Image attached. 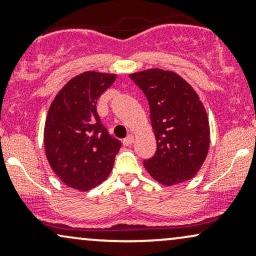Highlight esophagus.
Wrapping results in <instances>:
<instances>
[{
    "label": "esophagus",
    "mask_w": 256,
    "mask_h": 256,
    "mask_svg": "<svg viewBox=\"0 0 256 256\" xmlns=\"http://www.w3.org/2000/svg\"><path fill=\"white\" fill-rule=\"evenodd\" d=\"M134 142V134H128V136L126 137L124 140H122V143H124V146H131Z\"/></svg>",
    "instance_id": "34e87169"
}]
</instances>
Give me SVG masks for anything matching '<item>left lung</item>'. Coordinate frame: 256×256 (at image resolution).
<instances>
[{"label": "left lung", "instance_id": "left-lung-1", "mask_svg": "<svg viewBox=\"0 0 256 256\" xmlns=\"http://www.w3.org/2000/svg\"><path fill=\"white\" fill-rule=\"evenodd\" d=\"M144 92L156 152L143 162L155 180L176 185L194 178L210 150V122L198 92L172 71L150 68L130 74Z\"/></svg>", "mask_w": 256, "mask_h": 256}]
</instances>
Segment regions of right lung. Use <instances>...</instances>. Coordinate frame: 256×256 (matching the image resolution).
<instances>
[{
	"mask_svg": "<svg viewBox=\"0 0 256 256\" xmlns=\"http://www.w3.org/2000/svg\"><path fill=\"white\" fill-rule=\"evenodd\" d=\"M116 74L88 71L67 82L49 107L44 125L48 162L61 182L88 192L106 180L122 142L101 124L96 104Z\"/></svg>",
	"mask_w": 256,
	"mask_h": 256,
	"instance_id": "1",
	"label": "right lung"
}]
</instances>
